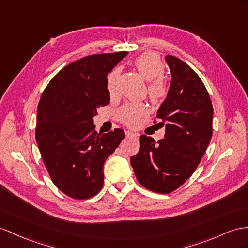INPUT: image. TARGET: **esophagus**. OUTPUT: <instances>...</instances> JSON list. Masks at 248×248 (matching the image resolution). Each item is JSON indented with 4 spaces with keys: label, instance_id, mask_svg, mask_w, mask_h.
<instances>
[{
    "label": "esophagus",
    "instance_id": "1",
    "mask_svg": "<svg viewBox=\"0 0 248 248\" xmlns=\"http://www.w3.org/2000/svg\"><path fill=\"white\" fill-rule=\"evenodd\" d=\"M138 134L137 133H134L133 131H130V130H128V131H125V136L126 137H131V136H137Z\"/></svg>",
    "mask_w": 248,
    "mask_h": 248
}]
</instances>
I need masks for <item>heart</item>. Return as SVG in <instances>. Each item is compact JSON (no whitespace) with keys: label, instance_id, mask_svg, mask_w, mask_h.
Returning a JSON list of instances; mask_svg holds the SVG:
<instances>
[{"label":"heart","instance_id":"b5f03b06","mask_svg":"<svg viewBox=\"0 0 248 248\" xmlns=\"http://www.w3.org/2000/svg\"><path fill=\"white\" fill-rule=\"evenodd\" d=\"M134 65L138 73L142 78L150 81L148 86L149 96L153 101L162 99L168 93L167 82L160 76L164 72V65L159 56L152 52H145L135 60ZM119 75V69H113L108 75L107 88L110 95L116 92V84ZM147 114V109L141 104H129L120 108L118 117L122 122L130 126H136L141 123L142 118Z\"/></svg>","mask_w":248,"mask_h":248}]
</instances>
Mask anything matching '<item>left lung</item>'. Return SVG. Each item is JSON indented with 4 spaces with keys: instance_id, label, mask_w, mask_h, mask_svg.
Instances as JSON below:
<instances>
[{
    "instance_id": "left-lung-1",
    "label": "left lung",
    "mask_w": 248,
    "mask_h": 248,
    "mask_svg": "<svg viewBox=\"0 0 248 248\" xmlns=\"http://www.w3.org/2000/svg\"><path fill=\"white\" fill-rule=\"evenodd\" d=\"M166 62L172 80L157 118L166 125L157 142L140 136V150L131 164L142 186L169 194L185 183L201 161L213 135V105L206 88L194 70L173 55Z\"/></svg>"
}]
</instances>
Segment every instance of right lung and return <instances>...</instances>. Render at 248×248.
I'll return each mask as SVG.
<instances>
[{"label":"right lung","mask_w":248,"mask_h":248,"mask_svg":"<svg viewBox=\"0 0 248 248\" xmlns=\"http://www.w3.org/2000/svg\"><path fill=\"white\" fill-rule=\"evenodd\" d=\"M128 52L93 54L62 68L44 90L35 138L54 185L73 199H88L104 185V163L124 138L122 129L101 135L93 117L109 105L107 75Z\"/></svg>","instance_id":"obj_1"}]
</instances>
